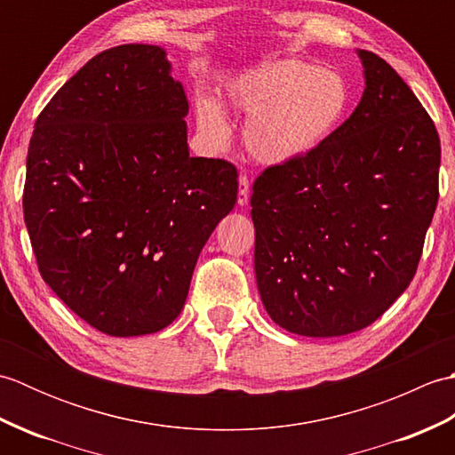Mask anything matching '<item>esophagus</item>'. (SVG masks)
I'll list each match as a JSON object with an SVG mask.
<instances>
[{
  "mask_svg": "<svg viewBox=\"0 0 455 455\" xmlns=\"http://www.w3.org/2000/svg\"><path fill=\"white\" fill-rule=\"evenodd\" d=\"M240 188H238V205H246L248 203V197H250V180L246 173H243L238 180Z\"/></svg>",
  "mask_w": 455,
  "mask_h": 455,
  "instance_id": "esophagus-1",
  "label": "esophagus"
}]
</instances>
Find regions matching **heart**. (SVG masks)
Returning <instances> with one entry per match:
<instances>
[{
    "instance_id": "heart-1",
    "label": "heart",
    "mask_w": 455,
    "mask_h": 455,
    "mask_svg": "<svg viewBox=\"0 0 455 455\" xmlns=\"http://www.w3.org/2000/svg\"><path fill=\"white\" fill-rule=\"evenodd\" d=\"M225 101L248 119V152L267 166H283L308 156L332 137L350 108V88L331 68L283 58L240 74L227 85ZM197 121L212 144H227L230 131L215 101H199Z\"/></svg>"
}]
</instances>
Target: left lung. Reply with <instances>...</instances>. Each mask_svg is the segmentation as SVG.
I'll use <instances>...</instances> for the list:
<instances>
[{"instance_id": "1", "label": "left lung", "mask_w": 455, "mask_h": 455, "mask_svg": "<svg viewBox=\"0 0 455 455\" xmlns=\"http://www.w3.org/2000/svg\"><path fill=\"white\" fill-rule=\"evenodd\" d=\"M362 101L321 148L254 181V267L267 315L328 338L375 323L412 282L438 205L440 137L393 68L360 51Z\"/></svg>"}]
</instances>
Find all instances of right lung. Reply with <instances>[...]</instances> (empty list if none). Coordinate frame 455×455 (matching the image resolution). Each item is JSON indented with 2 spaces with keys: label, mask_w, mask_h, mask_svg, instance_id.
Wrapping results in <instances>:
<instances>
[{
  "label": "right lung",
  "mask_w": 455,
  "mask_h": 455,
  "mask_svg": "<svg viewBox=\"0 0 455 455\" xmlns=\"http://www.w3.org/2000/svg\"><path fill=\"white\" fill-rule=\"evenodd\" d=\"M189 103L160 46L95 54L36 117L23 215L38 272L111 336L166 328L238 193L235 164L193 158Z\"/></svg>",
  "instance_id": "add662e5"
}]
</instances>
